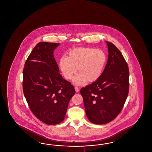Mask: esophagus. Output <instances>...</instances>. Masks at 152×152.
<instances>
[{
    "mask_svg": "<svg viewBox=\"0 0 152 152\" xmlns=\"http://www.w3.org/2000/svg\"><path fill=\"white\" fill-rule=\"evenodd\" d=\"M75 91L76 92H79V90H80V89H79L78 87H75Z\"/></svg>",
    "mask_w": 152,
    "mask_h": 152,
    "instance_id": "obj_1",
    "label": "esophagus"
}]
</instances>
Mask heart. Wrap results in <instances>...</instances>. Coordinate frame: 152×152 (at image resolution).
<instances>
[{
	"instance_id": "heart-1",
	"label": "heart",
	"mask_w": 152,
	"mask_h": 152,
	"mask_svg": "<svg viewBox=\"0 0 152 152\" xmlns=\"http://www.w3.org/2000/svg\"><path fill=\"white\" fill-rule=\"evenodd\" d=\"M106 62L104 53L100 49L91 48H77L70 50L67 57L61 58L59 67L64 77L71 80L77 72L79 73L73 80L74 84L83 85L86 81L94 83L103 73Z\"/></svg>"
}]
</instances>
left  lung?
<instances>
[{
  "instance_id": "obj_1",
  "label": "left lung",
  "mask_w": 152,
  "mask_h": 152,
  "mask_svg": "<svg viewBox=\"0 0 152 152\" xmlns=\"http://www.w3.org/2000/svg\"><path fill=\"white\" fill-rule=\"evenodd\" d=\"M106 42L108 57L104 69L96 81L81 89L87 117L96 125L105 124L120 113L129 89V70L120 51Z\"/></svg>"
}]
</instances>
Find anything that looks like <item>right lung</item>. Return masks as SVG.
<instances>
[{
  "mask_svg": "<svg viewBox=\"0 0 152 152\" xmlns=\"http://www.w3.org/2000/svg\"><path fill=\"white\" fill-rule=\"evenodd\" d=\"M59 43L40 42L27 58L23 71V91L33 114L44 123L57 125L64 118L68 103L75 94L64 80L53 53Z\"/></svg>",
  "mask_w": 152,
  "mask_h": 152,
  "instance_id": "obj_1",
  "label": "right lung"
}]
</instances>
